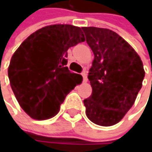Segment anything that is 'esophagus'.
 Returning a JSON list of instances; mask_svg holds the SVG:
<instances>
[{"label":"esophagus","instance_id":"34e87169","mask_svg":"<svg viewBox=\"0 0 152 152\" xmlns=\"http://www.w3.org/2000/svg\"><path fill=\"white\" fill-rule=\"evenodd\" d=\"M82 77H83V81L86 83L87 81V75H86V71H83L82 72Z\"/></svg>","mask_w":152,"mask_h":152}]
</instances>
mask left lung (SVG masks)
I'll list each match as a JSON object with an SVG mask.
<instances>
[{
    "instance_id": "obj_1",
    "label": "left lung",
    "mask_w": 152,
    "mask_h": 152,
    "mask_svg": "<svg viewBox=\"0 0 152 152\" xmlns=\"http://www.w3.org/2000/svg\"><path fill=\"white\" fill-rule=\"evenodd\" d=\"M94 60L88 73L91 96L84 100L86 117L109 127L124 118L136 100L145 77L143 64L133 47L106 28L83 27Z\"/></svg>"
}]
</instances>
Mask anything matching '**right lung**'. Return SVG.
I'll return each mask as SVG.
<instances>
[{"mask_svg": "<svg viewBox=\"0 0 152 152\" xmlns=\"http://www.w3.org/2000/svg\"><path fill=\"white\" fill-rule=\"evenodd\" d=\"M84 41L80 27L52 24L32 34L14 52L8 77L28 116L37 120L55 117L66 95L82 83V75L66 66L68 48Z\"/></svg>", "mask_w": 152, "mask_h": 152, "instance_id": "add662e5", "label": "right lung"}]
</instances>
